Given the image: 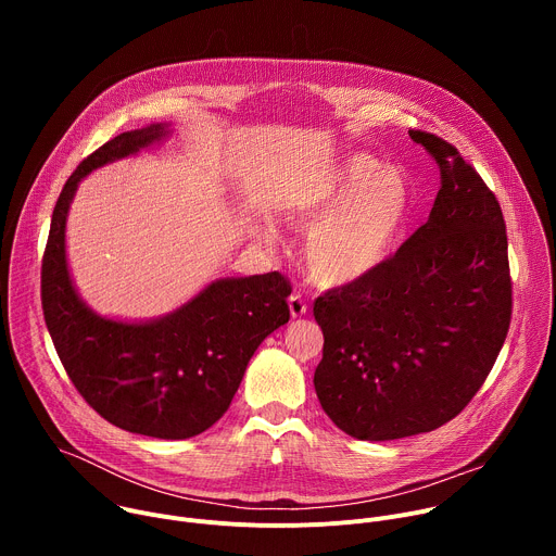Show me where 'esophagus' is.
I'll use <instances>...</instances> for the list:
<instances>
[{"instance_id": "esophagus-1", "label": "esophagus", "mask_w": 556, "mask_h": 556, "mask_svg": "<svg viewBox=\"0 0 556 556\" xmlns=\"http://www.w3.org/2000/svg\"><path fill=\"white\" fill-rule=\"evenodd\" d=\"M288 307H290V316H292V319H301V316L307 312V305H305V301H303L301 294H290Z\"/></svg>"}]
</instances>
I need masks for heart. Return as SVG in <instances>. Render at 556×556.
Wrapping results in <instances>:
<instances>
[{"label":"heart","instance_id":"b5f03b06","mask_svg":"<svg viewBox=\"0 0 556 556\" xmlns=\"http://www.w3.org/2000/svg\"><path fill=\"white\" fill-rule=\"evenodd\" d=\"M292 226L312 228L303 264L324 288L356 286L376 275L399 249L412 213L403 169L352 155L316 174L288 200ZM273 240V230H264Z\"/></svg>","mask_w":556,"mask_h":556}]
</instances>
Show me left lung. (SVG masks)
<instances>
[{
  "mask_svg": "<svg viewBox=\"0 0 556 556\" xmlns=\"http://www.w3.org/2000/svg\"><path fill=\"white\" fill-rule=\"evenodd\" d=\"M438 163L429 219L369 279L314 301V389L356 440H399L455 418L506 341L513 290L497 198L446 140L409 131Z\"/></svg>",
  "mask_w": 556,
  "mask_h": 556,
  "instance_id": "obj_1",
  "label": "left lung"
}]
</instances>
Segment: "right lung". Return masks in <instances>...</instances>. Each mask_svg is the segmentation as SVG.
Wrapping results in <instances>:
<instances>
[{"mask_svg":"<svg viewBox=\"0 0 556 556\" xmlns=\"http://www.w3.org/2000/svg\"><path fill=\"white\" fill-rule=\"evenodd\" d=\"M169 136V123L123 131L76 167L52 213L41 303L56 354L97 414L129 433L187 440L224 416L255 350L288 324L290 283L279 273L215 279L174 312L142 321L112 319L81 299L65 255L78 182Z\"/></svg>","mask_w":556,"mask_h":556,"instance_id":"add662e5","label":"right lung"}]
</instances>
